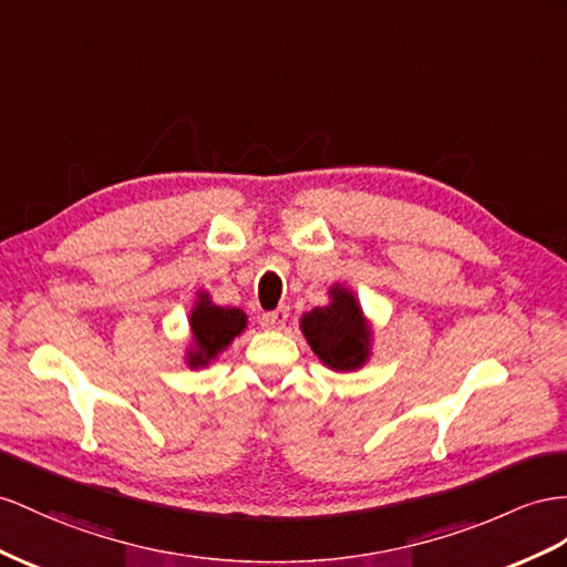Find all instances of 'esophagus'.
<instances>
[{"label": "esophagus", "instance_id": "1", "mask_svg": "<svg viewBox=\"0 0 567 567\" xmlns=\"http://www.w3.org/2000/svg\"><path fill=\"white\" fill-rule=\"evenodd\" d=\"M289 318V307H278L275 311H268L260 316V326L268 330H282Z\"/></svg>", "mask_w": 567, "mask_h": 567}]
</instances>
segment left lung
Wrapping results in <instances>:
<instances>
[{
  "label": "left lung",
  "instance_id": "8db88e82",
  "mask_svg": "<svg viewBox=\"0 0 567 567\" xmlns=\"http://www.w3.org/2000/svg\"><path fill=\"white\" fill-rule=\"evenodd\" d=\"M328 295L330 303L301 316V332L328 369L357 371L369 361L371 328L350 289L332 285Z\"/></svg>",
  "mask_w": 567,
  "mask_h": 567
}]
</instances>
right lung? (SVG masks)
<instances>
[{"label": "right lung", "instance_id": "obj_1", "mask_svg": "<svg viewBox=\"0 0 567 567\" xmlns=\"http://www.w3.org/2000/svg\"><path fill=\"white\" fill-rule=\"evenodd\" d=\"M188 326H192L194 347L186 352V364L198 369L210 364L217 354L227 350L231 340L241 336L246 313L237 307H217L208 292H200L188 316Z\"/></svg>", "mask_w": 567, "mask_h": 567}]
</instances>
